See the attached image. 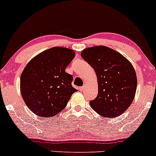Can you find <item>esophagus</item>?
Here are the masks:
<instances>
[{
    "label": "esophagus",
    "mask_w": 156,
    "mask_h": 156,
    "mask_svg": "<svg viewBox=\"0 0 156 156\" xmlns=\"http://www.w3.org/2000/svg\"><path fill=\"white\" fill-rule=\"evenodd\" d=\"M85 85H84L83 86H82V87H80V90H81V91H83V90H85Z\"/></svg>",
    "instance_id": "esophagus-1"
}]
</instances>
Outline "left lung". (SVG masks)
Listing matches in <instances>:
<instances>
[{"label": "left lung", "mask_w": 156, "mask_h": 156, "mask_svg": "<svg viewBox=\"0 0 156 156\" xmlns=\"http://www.w3.org/2000/svg\"><path fill=\"white\" fill-rule=\"evenodd\" d=\"M81 57L94 69L98 95L90 101L91 108L104 117H116L127 111L133 101L137 77L128 59L104 45L84 49Z\"/></svg>", "instance_id": "obj_1"}]
</instances>
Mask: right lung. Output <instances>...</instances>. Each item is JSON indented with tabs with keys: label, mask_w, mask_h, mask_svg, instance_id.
<instances>
[{
	"label": "right lung",
	"mask_w": 156,
	"mask_h": 156,
	"mask_svg": "<svg viewBox=\"0 0 156 156\" xmlns=\"http://www.w3.org/2000/svg\"><path fill=\"white\" fill-rule=\"evenodd\" d=\"M74 57L73 50L54 47L26 65L20 76V92L25 104L37 116L58 114L76 91L71 85L72 75L66 72Z\"/></svg>",
	"instance_id": "obj_1"
}]
</instances>
